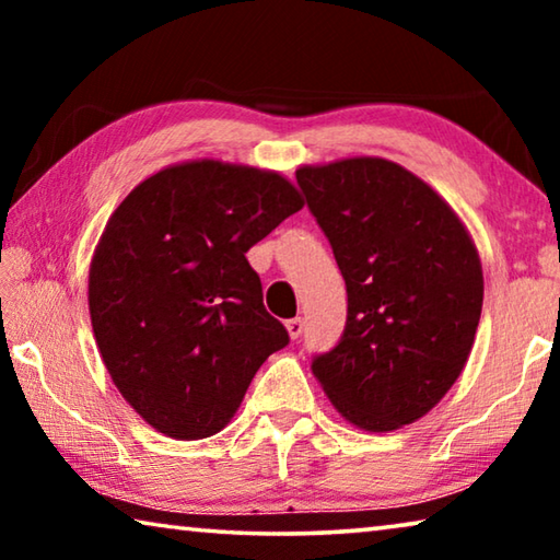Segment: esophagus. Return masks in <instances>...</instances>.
<instances>
[{"mask_svg": "<svg viewBox=\"0 0 560 560\" xmlns=\"http://www.w3.org/2000/svg\"><path fill=\"white\" fill-rule=\"evenodd\" d=\"M287 330H289V336L296 340L301 334H303V320L301 318H291V320H287Z\"/></svg>", "mask_w": 560, "mask_h": 560, "instance_id": "esophagus-1", "label": "esophagus"}]
</instances>
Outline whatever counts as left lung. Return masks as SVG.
I'll return each instance as SVG.
<instances>
[{
  "mask_svg": "<svg viewBox=\"0 0 560 560\" xmlns=\"http://www.w3.org/2000/svg\"><path fill=\"white\" fill-rule=\"evenodd\" d=\"M296 183L348 293L343 336L311 371L360 430L420 420L471 353L485 301L477 246L452 207L390 160L306 165Z\"/></svg>",
  "mask_w": 560,
  "mask_h": 560,
  "instance_id": "left-lung-1",
  "label": "left lung"
}]
</instances>
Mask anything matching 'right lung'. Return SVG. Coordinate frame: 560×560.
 Masks as SVG:
<instances>
[{
    "label": "right lung",
    "instance_id": "1",
    "mask_svg": "<svg viewBox=\"0 0 560 560\" xmlns=\"http://www.w3.org/2000/svg\"><path fill=\"white\" fill-rule=\"evenodd\" d=\"M301 207L279 173L192 160L110 214L89 271L91 326L113 383L158 432L217 434L289 346L246 252Z\"/></svg>",
    "mask_w": 560,
    "mask_h": 560
}]
</instances>
